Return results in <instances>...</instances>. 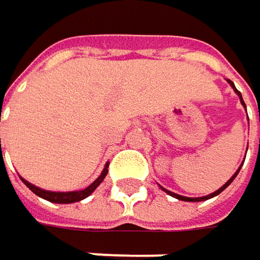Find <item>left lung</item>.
Returning a JSON list of instances; mask_svg holds the SVG:
<instances>
[{
	"mask_svg": "<svg viewBox=\"0 0 260 260\" xmlns=\"http://www.w3.org/2000/svg\"><path fill=\"white\" fill-rule=\"evenodd\" d=\"M228 83H229V84H231V87H232V89L235 90V93H237V95L240 96V101H241V104H243V107L246 108V104H244V101H243V96H241L240 90H238V89L235 87V84L231 82V80H228ZM243 164H244V160H243ZM243 164H241V165L238 167V170H237V171L234 173V176L229 178V180H228V181L224 183V184L222 186V187H220V189H217L216 192H213V193H210V195H205V197H200V198H189V197H181V195H178V193H174V192H171V190H167V189H165V187H162V186H159V187H160V189H162L164 192H167L168 195H171L173 198H177V200H180V201H187V202H201V201H207V200H210V198H214V197H217L219 193H222V192H223L224 189H226V187H228V186H229V184H231V183L234 181V178L238 176V173H240V170H241Z\"/></svg>",
	"mask_w": 260,
	"mask_h": 260,
	"instance_id": "8db88e82",
	"label": "left lung"
}]
</instances>
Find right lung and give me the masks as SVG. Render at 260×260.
Returning <instances> with one entry per match:
<instances>
[{"mask_svg":"<svg viewBox=\"0 0 260 260\" xmlns=\"http://www.w3.org/2000/svg\"><path fill=\"white\" fill-rule=\"evenodd\" d=\"M107 173H108V162L106 164V167H104L101 176L96 178L92 184H89V186H87L86 189H83V190H74V192H52V190H44V189L38 187L36 184L26 181L25 178H22V181L25 183L26 187H29V189L36 193L37 197H40V198H43V200L50 201V202H55V204H73V202H79V201L87 198V197H89V195H90L103 181H104Z\"/></svg>","mask_w":260,"mask_h":260,"instance_id":"1","label":"right lung"}]
</instances>
